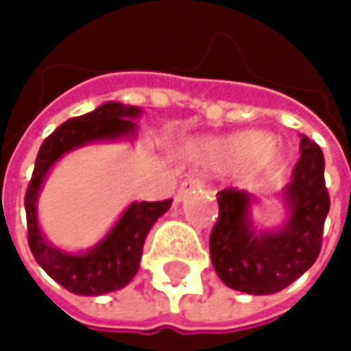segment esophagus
Segmentation results:
<instances>
[{
  "mask_svg": "<svg viewBox=\"0 0 351 351\" xmlns=\"http://www.w3.org/2000/svg\"><path fill=\"white\" fill-rule=\"evenodd\" d=\"M203 186H205V180L201 176H186L180 182V195H184L189 191H195V189H203Z\"/></svg>",
  "mask_w": 351,
  "mask_h": 351,
  "instance_id": "esophagus-1",
  "label": "esophagus"
}]
</instances>
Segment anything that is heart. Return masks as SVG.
<instances>
[{"mask_svg": "<svg viewBox=\"0 0 351 351\" xmlns=\"http://www.w3.org/2000/svg\"><path fill=\"white\" fill-rule=\"evenodd\" d=\"M215 154L226 160H242V158L254 156L260 165H266L274 158V148L270 146V140L266 136L247 132V134H240L221 142L215 148Z\"/></svg>", "mask_w": 351, "mask_h": 351, "instance_id": "b5f03b06", "label": "heart"}]
</instances>
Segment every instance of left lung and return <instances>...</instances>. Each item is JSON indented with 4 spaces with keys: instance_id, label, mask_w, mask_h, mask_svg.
<instances>
[{
    "instance_id": "obj_1",
    "label": "left lung",
    "mask_w": 351,
    "mask_h": 351,
    "mask_svg": "<svg viewBox=\"0 0 351 351\" xmlns=\"http://www.w3.org/2000/svg\"><path fill=\"white\" fill-rule=\"evenodd\" d=\"M323 152L307 136L293 182L285 189L291 219L282 232L256 234L247 221L250 199L244 191L217 193L219 215L209 236V252L219 278L247 295H272L295 282L317 260L329 213Z\"/></svg>"
}]
</instances>
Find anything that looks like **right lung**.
I'll use <instances>...</instances> for the list:
<instances>
[{
  "mask_svg": "<svg viewBox=\"0 0 351 351\" xmlns=\"http://www.w3.org/2000/svg\"><path fill=\"white\" fill-rule=\"evenodd\" d=\"M138 107L123 104H104L91 113L73 117L60 123L40 146L36 156L34 173L28 182L24 197L26 221H28V245L36 262L66 291L75 295L95 297L125 287L138 272L144 240L154 221L171 207L173 199L132 203L111 234L95 250L83 256H71L44 242L36 223V197L48 169L69 150L101 140L134 132L130 117L138 115Z\"/></svg>",
  "mask_w": 351,
  "mask_h": 351,
  "instance_id": "obj_1",
  "label": "right lung"
}]
</instances>
